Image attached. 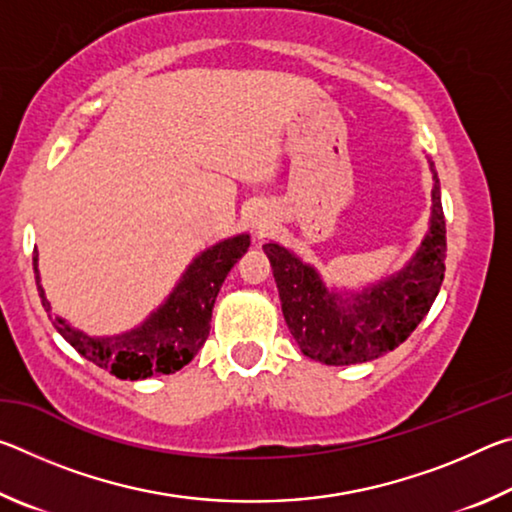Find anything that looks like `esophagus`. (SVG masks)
I'll list each match as a JSON object with an SVG mask.
<instances>
[{
    "label": "esophagus",
    "instance_id": "obj_1",
    "mask_svg": "<svg viewBox=\"0 0 512 512\" xmlns=\"http://www.w3.org/2000/svg\"><path fill=\"white\" fill-rule=\"evenodd\" d=\"M273 228V216L268 214L266 210H259L255 216H253V232L257 237H264L268 235V230Z\"/></svg>",
    "mask_w": 512,
    "mask_h": 512
}]
</instances>
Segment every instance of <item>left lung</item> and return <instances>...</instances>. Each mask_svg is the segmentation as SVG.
<instances>
[{
  "label": "left lung",
  "instance_id": "obj_1",
  "mask_svg": "<svg viewBox=\"0 0 512 512\" xmlns=\"http://www.w3.org/2000/svg\"><path fill=\"white\" fill-rule=\"evenodd\" d=\"M433 176L431 219L420 248L393 275L361 291L327 287L316 266L271 241L264 253L273 266L282 314L305 357L325 366H352L384 357L409 339L436 300L445 277L447 237L440 180Z\"/></svg>",
  "mask_w": 512,
  "mask_h": 512
}]
</instances>
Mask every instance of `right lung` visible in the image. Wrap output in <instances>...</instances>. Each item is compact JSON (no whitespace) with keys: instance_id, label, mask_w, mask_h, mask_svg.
<instances>
[{"instance_id":"right-lung-1","label":"right lung","mask_w":512,"mask_h":512,"mask_svg":"<svg viewBox=\"0 0 512 512\" xmlns=\"http://www.w3.org/2000/svg\"><path fill=\"white\" fill-rule=\"evenodd\" d=\"M248 246L250 235L241 232L203 250L180 275L169 298L149 318L128 332L112 336H90L69 325L65 318L54 316L40 284L38 250L33 255V273H36L42 307L60 336L81 357L110 370L117 379L137 381L151 375H171L196 357L210 336L212 309L221 284L239 257H244Z\"/></svg>"}]
</instances>
